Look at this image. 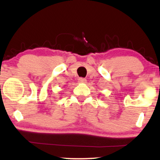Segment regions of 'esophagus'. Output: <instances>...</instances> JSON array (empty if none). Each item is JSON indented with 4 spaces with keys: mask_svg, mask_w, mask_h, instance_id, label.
Masks as SVG:
<instances>
[{
    "mask_svg": "<svg viewBox=\"0 0 160 160\" xmlns=\"http://www.w3.org/2000/svg\"><path fill=\"white\" fill-rule=\"evenodd\" d=\"M78 82H79V83H85V82H87V80L84 78H78Z\"/></svg>",
    "mask_w": 160,
    "mask_h": 160,
    "instance_id": "esophagus-1",
    "label": "esophagus"
}]
</instances>
